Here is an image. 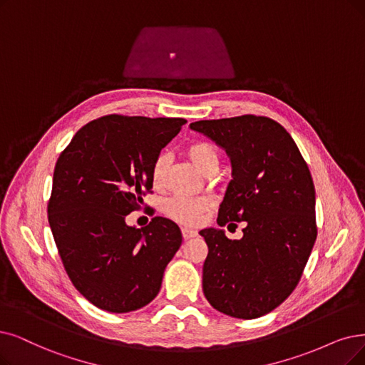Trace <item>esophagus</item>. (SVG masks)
<instances>
[{"mask_svg":"<svg viewBox=\"0 0 365 365\" xmlns=\"http://www.w3.org/2000/svg\"><path fill=\"white\" fill-rule=\"evenodd\" d=\"M181 232H182V238H184V240H190V238H195V237L197 235L196 230L188 229V227H182Z\"/></svg>","mask_w":365,"mask_h":365,"instance_id":"esophagus-1","label":"esophagus"}]
</instances>
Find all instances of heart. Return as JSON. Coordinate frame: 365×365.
<instances>
[{"instance_id":"obj_1","label":"heart","mask_w":365,"mask_h":365,"mask_svg":"<svg viewBox=\"0 0 365 365\" xmlns=\"http://www.w3.org/2000/svg\"><path fill=\"white\" fill-rule=\"evenodd\" d=\"M185 153L192 163L205 173L210 168L218 165V153L211 142L207 140H193L187 145ZM166 170V155L158 154L151 166V180L154 187H162ZM212 207V200L207 196H187L177 195L172 196L165 203V212L177 220L181 225L195 226L197 225L203 215H205Z\"/></svg>"}]
</instances>
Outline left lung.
<instances>
[{"mask_svg":"<svg viewBox=\"0 0 365 365\" xmlns=\"http://www.w3.org/2000/svg\"><path fill=\"white\" fill-rule=\"evenodd\" d=\"M190 128L226 150L232 177L217 223L245 222L241 240L222 229L199 233L208 245L202 287L232 317L272 312L294 292L317 237L310 169L286 128L268 116L203 120Z\"/></svg>","mask_w":365,"mask_h":365,"instance_id":"obj_1","label":"left lung"}]
</instances>
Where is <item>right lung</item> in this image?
I'll list each match as a JSON object with an SVG mask.
<instances>
[{
	"label": "right lung",
	"mask_w": 365,
	"mask_h": 365,
	"mask_svg": "<svg viewBox=\"0 0 365 365\" xmlns=\"http://www.w3.org/2000/svg\"><path fill=\"white\" fill-rule=\"evenodd\" d=\"M184 118L112 113L85 124L56 160L48 218L64 269L96 307L127 313L151 302L178 252L181 230L169 218L125 225L153 193L151 166Z\"/></svg>",
	"instance_id": "right-lung-1"
}]
</instances>
